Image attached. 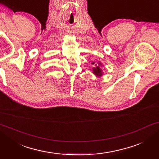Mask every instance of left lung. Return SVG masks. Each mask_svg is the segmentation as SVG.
<instances>
[{
    "label": "left lung",
    "instance_id": "left-lung-1",
    "mask_svg": "<svg viewBox=\"0 0 159 159\" xmlns=\"http://www.w3.org/2000/svg\"><path fill=\"white\" fill-rule=\"evenodd\" d=\"M92 64H95V67L93 68V73L96 76L98 77H101L102 75H103V72H102V69L101 67L102 66V64L101 62H98V64H95V62H93Z\"/></svg>",
    "mask_w": 159,
    "mask_h": 159
}]
</instances>
